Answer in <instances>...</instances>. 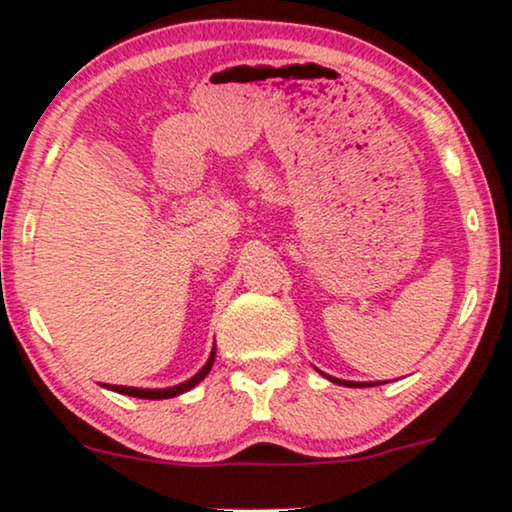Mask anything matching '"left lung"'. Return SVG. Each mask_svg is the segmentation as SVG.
I'll return each instance as SVG.
<instances>
[{"instance_id": "left-lung-1", "label": "left lung", "mask_w": 512, "mask_h": 512, "mask_svg": "<svg viewBox=\"0 0 512 512\" xmlns=\"http://www.w3.org/2000/svg\"><path fill=\"white\" fill-rule=\"evenodd\" d=\"M326 377L335 384H345V387H366V382H347V380H338V377H331V375H326Z\"/></svg>"}]
</instances>
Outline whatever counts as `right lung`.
I'll list each match as a JSON object with an SVG mask.
<instances>
[{"mask_svg":"<svg viewBox=\"0 0 512 512\" xmlns=\"http://www.w3.org/2000/svg\"><path fill=\"white\" fill-rule=\"evenodd\" d=\"M214 356H216V349H212V354H209V359L205 366L200 368V373H195L191 380L177 384V387H167V389H137V387H123V384H109L107 389L111 391H118V394H125V396H135V398H149V401H160V398H174L179 394H184V391L193 389L195 384H200L205 380L209 370H212V363H214Z\"/></svg>","mask_w":512,"mask_h":512,"instance_id":"right-lung-1","label":"right lung"}]
</instances>
